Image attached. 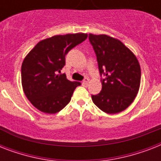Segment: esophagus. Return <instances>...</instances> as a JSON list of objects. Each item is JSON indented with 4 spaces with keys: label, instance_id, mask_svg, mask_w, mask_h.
I'll use <instances>...</instances> for the list:
<instances>
[{
    "label": "esophagus",
    "instance_id": "obj_1",
    "mask_svg": "<svg viewBox=\"0 0 161 161\" xmlns=\"http://www.w3.org/2000/svg\"><path fill=\"white\" fill-rule=\"evenodd\" d=\"M88 81H89V79H88V78H84V80H83V82H82V85L86 86L88 83Z\"/></svg>",
    "mask_w": 161,
    "mask_h": 161
}]
</instances>
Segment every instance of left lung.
<instances>
[{"label":"left lung","instance_id":"obj_1","mask_svg":"<svg viewBox=\"0 0 161 161\" xmlns=\"http://www.w3.org/2000/svg\"><path fill=\"white\" fill-rule=\"evenodd\" d=\"M98 61L102 90L92 95L98 108L112 114L126 109L135 100L140 86L141 71L137 58L122 42L105 34H89Z\"/></svg>","mask_w":161,"mask_h":161}]
</instances>
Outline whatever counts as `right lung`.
<instances>
[{
	"label": "right lung",
	"mask_w": 161,
	"mask_h": 161,
	"mask_svg": "<svg viewBox=\"0 0 161 161\" xmlns=\"http://www.w3.org/2000/svg\"><path fill=\"white\" fill-rule=\"evenodd\" d=\"M87 33L57 35L42 40L29 52L21 64V84L31 103L46 114H56L71 100L73 91L81 84L60 74L65 56L83 42Z\"/></svg>",
	"instance_id": "right-lung-1"
}]
</instances>
